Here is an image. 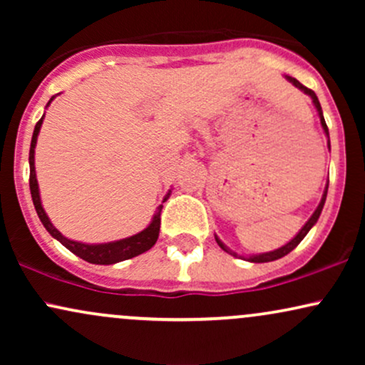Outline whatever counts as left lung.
Returning <instances> with one entry per match:
<instances>
[{"mask_svg":"<svg viewBox=\"0 0 365 365\" xmlns=\"http://www.w3.org/2000/svg\"><path fill=\"white\" fill-rule=\"evenodd\" d=\"M287 81H288V82H292L293 86H295V87H299V89L302 91L304 94L311 96V99H312L314 106H316V110H317V115H319V118H321L322 130H324L326 137H328V149H331V144H329V132H328V125H326V121H324V116H322L321 104H319V99H317L316 92L311 91V89H307V87L302 86V83H300L299 81H297V78H293V77H288V75H287ZM328 183H329V182H328ZM326 195H328V185H326V188H324V194H322V197H321V202H319V206H317L316 211H314V215H312L311 217H309V220H307V223H305V225L302 226V228H300V232L297 233V235L293 237L292 240L288 242V244H284L283 247H279V249H276V250H271V252H264V254L240 255V254L233 252V250H230L228 247H226V245L223 244V242H221L220 238H217V237L215 235L216 242H217V245H220L221 249L225 250V252H228V254L235 255V257H240V259H244V261H249V262H271V261H276V259H282V257H284V255H287V254H290L292 250L295 249V247L299 245L300 242L304 240V237L307 235V233H309V230H311L312 226L317 223V220H319V216H321V211H322V207H324V202H326Z\"/></svg>","mask_w":365,"mask_h":365,"instance_id":"left-lung-1","label":"left lung"}]
</instances>
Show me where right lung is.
Instances as JSON below:
<instances>
[{
	"instance_id": "right-lung-1",
	"label": "right lung",
	"mask_w": 365,
	"mask_h": 365,
	"mask_svg": "<svg viewBox=\"0 0 365 365\" xmlns=\"http://www.w3.org/2000/svg\"><path fill=\"white\" fill-rule=\"evenodd\" d=\"M53 99H54V96L49 99L48 106L51 104ZM43 120H44V115H43V118L36 123L34 133H32L31 150H29V166H31V178H29V185H31L32 202H34L37 216H39L41 223L44 225V228L49 232V235H51L53 238H56L58 242H61V244L65 245L70 252H73L75 255H78V257L83 259V261H87L91 264H116L120 261H127V259H132V257H135V255H140V254H144L145 250H149L150 247L158 242L159 225H161L163 204L156 209V212H154V216H153V221H150L148 228H144L140 233H137V235H132L128 238H121V240H115V242H108V244H83V242L70 240V238L63 237L61 233L54 228L51 221H49L48 215H46L43 202H41L39 183H37L36 166H34L37 135H39V130H41V125H43ZM168 197H170V192L166 194L165 199H163V202H165Z\"/></svg>"
}]
</instances>
